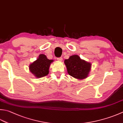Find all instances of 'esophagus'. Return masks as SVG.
I'll use <instances>...</instances> for the list:
<instances>
[{"label":"esophagus","mask_w":123,"mask_h":123,"mask_svg":"<svg viewBox=\"0 0 123 123\" xmlns=\"http://www.w3.org/2000/svg\"><path fill=\"white\" fill-rule=\"evenodd\" d=\"M57 60H58V61H62V57H57Z\"/></svg>","instance_id":"esophagus-1"}]
</instances>
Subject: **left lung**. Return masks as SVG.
<instances>
[{
  "mask_svg": "<svg viewBox=\"0 0 123 123\" xmlns=\"http://www.w3.org/2000/svg\"><path fill=\"white\" fill-rule=\"evenodd\" d=\"M64 62L69 75L79 79H84L87 77L91 64L80 59L78 55H72L69 59L65 60Z\"/></svg>",
  "mask_w": 123,
  "mask_h": 123,
  "instance_id": "1",
  "label": "left lung"
}]
</instances>
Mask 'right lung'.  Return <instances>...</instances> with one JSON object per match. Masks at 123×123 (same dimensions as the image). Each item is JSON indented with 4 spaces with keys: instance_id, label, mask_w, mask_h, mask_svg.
I'll list each match as a JSON object with an SVG mask.
<instances>
[{
    "instance_id": "1",
    "label": "right lung",
    "mask_w": 123,
    "mask_h": 123,
    "mask_svg": "<svg viewBox=\"0 0 123 123\" xmlns=\"http://www.w3.org/2000/svg\"><path fill=\"white\" fill-rule=\"evenodd\" d=\"M53 61L44 54H40L38 59L30 65L29 69L37 78L43 77L49 74L50 64Z\"/></svg>"
}]
</instances>
